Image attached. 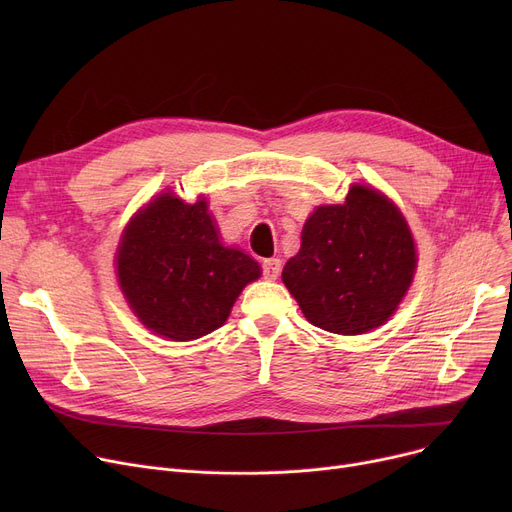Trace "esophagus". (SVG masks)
Listing matches in <instances>:
<instances>
[{"label": "esophagus", "instance_id": "34e87169", "mask_svg": "<svg viewBox=\"0 0 512 512\" xmlns=\"http://www.w3.org/2000/svg\"><path fill=\"white\" fill-rule=\"evenodd\" d=\"M282 272V261L278 257H272V259H265L263 261V276L265 280H278Z\"/></svg>", "mask_w": 512, "mask_h": 512}]
</instances>
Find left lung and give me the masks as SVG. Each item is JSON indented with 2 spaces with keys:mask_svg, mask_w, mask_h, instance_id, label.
Segmentation results:
<instances>
[{
  "mask_svg": "<svg viewBox=\"0 0 512 512\" xmlns=\"http://www.w3.org/2000/svg\"><path fill=\"white\" fill-rule=\"evenodd\" d=\"M415 267L405 215L375 188L353 184L342 205H321L309 215L282 280L313 326L357 336L388 321Z\"/></svg>",
  "mask_w": 512,
  "mask_h": 512,
  "instance_id": "8db88e82",
  "label": "left lung"
}]
</instances>
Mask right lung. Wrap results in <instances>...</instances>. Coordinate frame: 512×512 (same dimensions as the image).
<instances>
[{
	"instance_id": "1",
	"label": "right lung",
	"mask_w": 512,
	"mask_h": 512,
	"mask_svg": "<svg viewBox=\"0 0 512 512\" xmlns=\"http://www.w3.org/2000/svg\"><path fill=\"white\" fill-rule=\"evenodd\" d=\"M118 284L143 326L176 342L224 326L259 263L224 247L205 199L161 193L128 222L116 253Z\"/></svg>"
}]
</instances>
